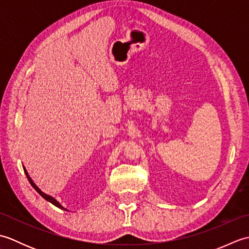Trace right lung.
<instances>
[{
	"label": "right lung",
	"instance_id": "add662e5",
	"mask_svg": "<svg viewBox=\"0 0 249 249\" xmlns=\"http://www.w3.org/2000/svg\"><path fill=\"white\" fill-rule=\"evenodd\" d=\"M24 169V168H23ZM24 172H25V174H26V178H28V179H29V182L31 183V185H32V186H33V188H35V190H36V192L37 193H38L40 196H41V197H43L44 199H46L47 201H49V202H51L52 204H53V205H55V206H57V208H60V209H63V210H65L64 208H63V206L59 203V202H57V201L54 199V198H52L51 197V196H48V195H46V194H44L43 192H41V190L38 188V187H37L36 186V185L33 183V181H32V179H31V178L29 177V174H28V172H26V170H25V169H24Z\"/></svg>",
	"mask_w": 249,
	"mask_h": 249
}]
</instances>
